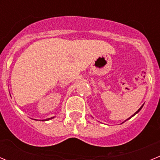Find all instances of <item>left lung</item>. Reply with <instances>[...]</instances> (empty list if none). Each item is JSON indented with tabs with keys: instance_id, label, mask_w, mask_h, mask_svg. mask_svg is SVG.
I'll return each mask as SVG.
<instances>
[{
	"instance_id": "left-lung-1",
	"label": "left lung",
	"mask_w": 160,
	"mask_h": 160,
	"mask_svg": "<svg viewBox=\"0 0 160 160\" xmlns=\"http://www.w3.org/2000/svg\"><path fill=\"white\" fill-rule=\"evenodd\" d=\"M142 106H143V105H142ZM142 107H140V108H139V109H138V111H136V112H135V114H133V115H132V116H131V117H133V116H134V115H135V114H137V113H138V111H140V110H141V109H142ZM129 118H128V119H129Z\"/></svg>"
}]
</instances>
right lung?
I'll use <instances>...</instances> for the list:
<instances>
[{
    "label": "right lung",
    "mask_w": 160,
    "mask_h": 160,
    "mask_svg": "<svg viewBox=\"0 0 160 160\" xmlns=\"http://www.w3.org/2000/svg\"><path fill=\"white\" fill-rule=\"evenodd\" d=\"M53 117H52V118H47V119H45V120H49V119H51V118H53ZM42 121H43V120H42Z\"/></svg>",
    "instance_id": "right-lung-1"
}]
</instances>
